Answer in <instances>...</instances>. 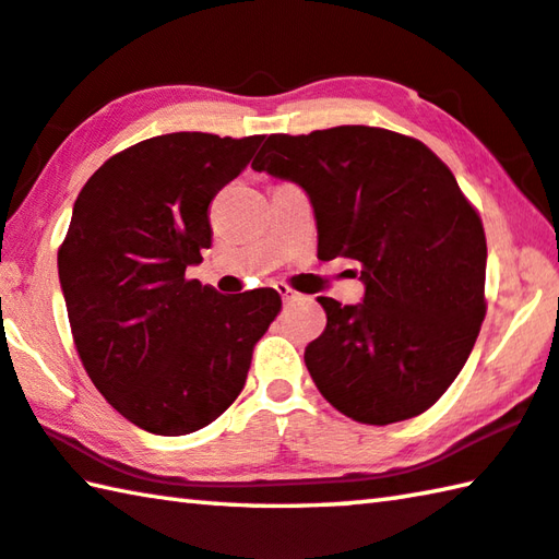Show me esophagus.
<instances>
[{
	"instance_id": "obj_1",
	"label": "esophagus",
	"mask_w": 559,
	"mask_h": 559,
	"mask_svg": "<svg viewBox=\"0 0 559 559\" xmlns=\"http://www.w3.org/2000/svg\"><path fill=\"white\" fill-rule=\"evenodd\" d=\"M276 290L281 293V298H283V302H286V306H296V302L302 300L300 293L288 288V286H276Z\"/></svg>"
}]
</instances>
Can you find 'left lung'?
<instances>
[{"label": "left lung", "mask_w": 559, "mask_h": 559, "mask_svg": "<svg viewBox=\"0 0 559 559\" xmlns=\"http://www.w3.org/2000/svg\"><path fill=\"white\" fill-rule=\"evenodd\" d=\"M251 168L308 192L320 259L361 263L364 302L318 298L328 328L306 367L320 393L367 425L428 411L486 314L481 217L452 170L418 139L359 124L271 134Z\"/></svg>", "instance_id": "obj_1"}]
</instances>
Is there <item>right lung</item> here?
<instances>
[{
    "instance_id": "add662e5",
    "label": "right lung",
    "mask_w": 559,
    "mask_h": 559,
    "mask_svg": "<svg viewBox=\"0 0 559 559\" xmlns=\"http://www.w3.org/2000/svg\"><path fill=\"white\" fill-rule=\"evenodd\" d=\"M263 136L176 131L115 154L80 190L58 276L80 361L129 423L188 435L247 383L281 310L273 288L222 296L186 269L212 245L207 207Z\"/></svg>"
}]
</instances>
